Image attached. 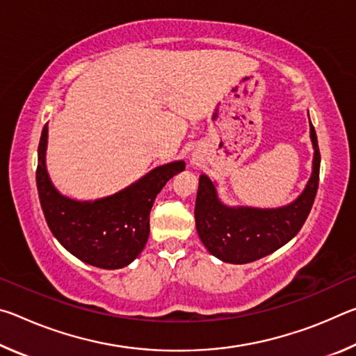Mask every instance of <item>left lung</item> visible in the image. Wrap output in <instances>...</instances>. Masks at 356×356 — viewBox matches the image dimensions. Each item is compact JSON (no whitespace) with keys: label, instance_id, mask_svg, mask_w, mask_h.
Returning a JSON list of instances; mask_svg holds the SVG:
<instances>
[{"label":"left lung","instance_id":"8db88e82","mask_svg":"<svg viewBox=\"0 0 356 356\" xmlns=\"http://www.w3.org/2000/svg\"><path fill=\"white\" fill-rule=\"evenodd\" d=\"M311 140L316 150L312 176L301 196L287 207L229 209L218 201L210 179L200 177L195 218L197 234L209 252L229 264H248L268 256L297 236L311 212L318 186L321 150L312 124Z\"/></svg>","mask_w":356,"mask_h":356}]
</instances>
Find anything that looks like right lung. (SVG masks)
<instances>
[{"label":"right lung","mask_w":356,"mask_h":356,"mask_svg":"<svg viewBox=\"0 0 356 356\" xmlns=\"http://www.w3.org/2000/svg\"><path fill=\"white\" fill-rule=\"evenodd\" d=\"M47 125L39 141L35 182L47 225L80 261L114 270L129 265L149 238V213L168 180L185 170L184 161L155 168L129 188L94 202H78L55 190L45 170Z\"/></svg>","instance_id":"obj_1"}]
</instances>
